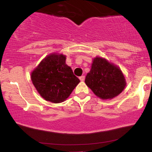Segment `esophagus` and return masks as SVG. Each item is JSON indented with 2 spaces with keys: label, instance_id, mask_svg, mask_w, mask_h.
Returning a JSON list of instances; mask_svg holds the SVG:
<instances>
[{
  "label": "esophagus",
  "instance_id": "esophagus-1",
  "mask_svg": "<svg viewBox=\"0 0 152 152\" xmlns=\"http://www.w3.org/2000/svg\"><path fill=\"white\" fill-rule=\"evenodd\" d=\"M79 79H80V81H84V79H85V76H80V77H79Z\"/></svg>",
  "mask_w": 152,
  "mask_h": 152
}]
</instances>
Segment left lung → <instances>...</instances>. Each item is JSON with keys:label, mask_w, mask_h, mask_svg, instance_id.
<instances>
[{"label": "left lung", "mask_w": 152, "mask_h": 152, "mask_svg": "<svg viewBox=\"0 0 152 152\" xmlns=\"http://www.w3.org/2000/svg\"><path fill=\"white\" fill-rule=\"evenodd\" d=\"M85 84L96 96L103 100L118 96L126 87V80L120 68L103 57L93 59Z\"/></svg>", "instance_id": "1"}]
</instances>
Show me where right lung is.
Here are the masks:
<instances>
[{"instance_id":"add662e5","label":"right lung","mask_w":152,"mask_h":152,"mask_svg":"<svg viewBox=\"0 0 152 152\" xmlns=\"http://www.w3.org/2000/svg\"><path fill=\"white\" fill-rule=\"evenodd\" d=\"M65 60L66 56L63 54H49L32 71V82L47 101L54 103L65 101L80 82Z\"/></svg>"}]
</instances>
